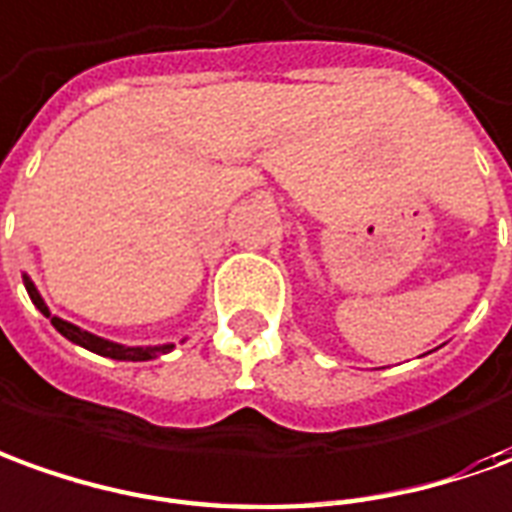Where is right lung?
<instances>
[{
	"instance_id": "add662e5",
	"label": "right lung",
	"mask_w": 512,
	"mask_h": 512,
	"mask_svg": "<svg viewBox=\"0 0 512 512\" xmlns=\"http://www.w3.org/2000/svg\"><path fill=\"white\" fill-rule=\"evenodd\" d=\"M24 287H27V295H30V301L41 309V315L49 317L52 320V326L61 331L66 340H72L74 345H80V348H86V351H94V354H100V357L108 359H119V362H147V359L161 357V354H167L172 351L175 345L164 343V345H122L114 343V340H105V337H97V334H91V331L80 329V326H74L69 320H63V317L52 315L49 312V306L41 298V292L35 290L33 278L24 273Z\"/></svg>"
}]
</instances>
